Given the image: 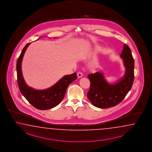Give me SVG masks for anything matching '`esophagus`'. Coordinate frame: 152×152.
I'll return each mask as SVG.
<instances>
[{"label": "esophagus", "mask_w": 152, "mask_h": 152, "mask_svg": "<svg viewBox=\"0 0 152 152\" xmlns=\"http://www.w3.org/2000/svg\"><path fill=\"white\" fill-rule=\"evenodd\" d=\"M82 76H83V74H82V72H78V77H82Z\"/></svg>", "instance_id": "esophagus-1"}]
</instances>
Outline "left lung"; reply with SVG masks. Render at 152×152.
Returning <instances> with one entry per match:
<instances>
[{
    "label": "left lung",
    "mask_w": 152,
    "mask_h": 152,
    "mask_svg": "<svg viewBox=\"0 0 152 152\" xmlns=\"http://www.w3.org/2000/svg\"><path fill=\"white\" fill-rule=\"evenodd\" d=\"M126 68L124 77L114 84H109L101 72L88 75L91 82L87 97L96 107L105 109L115 107L130 91L134 80V61L128 45H124L120 55Z\"/></svg>",
    "instance_id": "obj_1"
}]
</instances>
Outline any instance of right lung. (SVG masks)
Here are the masks:
<instances>
[{"label": "right lung", "instance_id": "right-lung-1", "mask_svg": "<svg viewBox=\"0 0 152 152\" xmlns=\"http://www.w3.org/2000/svg\"><path fill=\"white\" fill-rule=\"evenodd\" d=\"M30 43L25 45L17 60L16 71L19 89L27 101L36 109L43 110L52 109L56 107L63 100L67 87L77 78V74L75 72L64 76L48 89L36 90L28 86L22 76L21 63L25 52Z\"/></svg>", "mask_w": 152, "mask_h": 152}]
</instances>
